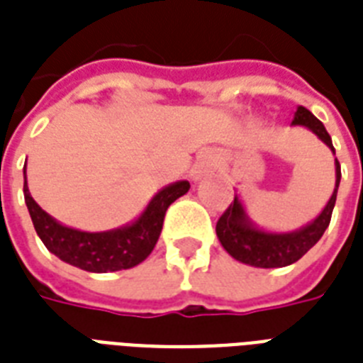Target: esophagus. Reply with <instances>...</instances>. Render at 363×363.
Here are the masks:
<instances>
[{
    "label": "esophagus",
    "instance_id": "1",
    "mask_svg": "<svg viewBox=\"0 0 363 363\" xmlns=\"http://www.w3.org/2000/svg\"><path fill=\"white\" fill-rule=\"evenodd\" d=\"M213 169H215V156L213 154H199L196 164H194L190 177H192L194 182H198L201 177H205Z\"/></svg>",
    "mask_w": 363,
    "mask_h": 363
}]
</instances>
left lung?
Returning <instances> with one entry per match:
<instances>
[{
	"mask_svg": "<svg viewBox=\"0 0 363 363\" xmlns=\"http://www.w3.org/2000/svg\"><path fill=\"white\" fill-rule=\"evenodd\" d=\"M290 124L301 125V128L313 131L335 156L332 137L326 131L324 124L309 109L298 107ZM339 182H341V165L335 158V188H333L332 198L328 199L326 207L320 211V215L316 216L315 220L307 222L305 226L292 230V232H269V230L256 226L250 220L241 198L235 194L233 203L216 222V238L224 250L241 264L264 267V269L294 264L307 250L315 247L318 239L326 232L328 224L332 220L335 199H337Z\"/></svg>",
	"mask_w": 363,
	"mask_h": 363,
	"instance_id": "obj_1",
	"label": "left lung"
}]
</instances>
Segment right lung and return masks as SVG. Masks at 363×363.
Here are the masks:
<instances>
[{
	"label": "right lung",
	"mask_w": 363,
	"mask_h": 363,
	"mask_svg": "<svg viewBox=\"0 0 363 363\" xmlns=\"http://www.w3.org/2000/svg\"><path fill=\"white\" fill-rule=\"evenodd\" d=\"M188 190V181L171 182L154 194L135 220L107 232H82L65 226L37 205L28 188L24 167V199L37 235L62 262L90 273L130 269L141 264L158 242L167 207Z\"/></svg>",
	"instance_id": "right-lung-1"
}]
</instances>
